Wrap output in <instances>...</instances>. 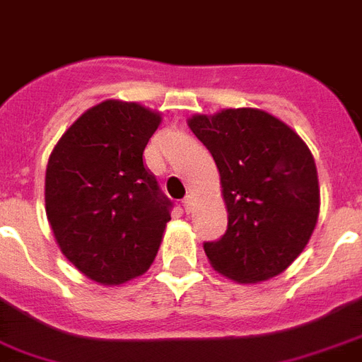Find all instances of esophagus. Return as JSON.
Returning a JSON list of instances; mask_svg holds the SVG:
<instances>
[{
  "instance_id": "1",
  "label": "esophagus",
  "mask_w": 362,
  "mask_h": 362,
  "mask_svg": "<svg viewBox=\"0 0 362 362\" xmlns=\"http://www.w3.org/2000/svg\"><path fill=\"white\" fill-rule=\"evenodd\" d=\"M182 206H184V211L186 212H189L193 209V197L192 195H186V197H184V201H182Z\"/></svg>"
}]
</instances>
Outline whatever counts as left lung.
Returning a JSON list of instances; mask_svg holds the SVG:
<instances>
[{"label": "left lung", "mask_w": 362, "mask_h": 362, "mask_svg": "<svg viewBox=\"0 0 362 362\" xmlns=\"http://www.w3.org/2000/svg\"><path fill=\"white\" fill-rule=\"evenodd\" d=\"M193 134L212 153L228 230L203 245L212 267L237 283H260L296 260L319 216L310 148L291 127L255 107L193 115Z\"/></svg>", "instance_id": "left-lung-1"}]
</instances>
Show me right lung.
I'll return each mask as SVG.
<instances>
[{
	"label": "right lung",
	"mask_w": 362,
	"mask_h": 362,
	"mask_svg": "<svg viewBox=\"0 0 362 362\" xmlns=\"http://www.w3.org/2000/svg\"><path fill=\"white\" fill-rule=\"evenodd\" d=\"M161 115L136 102L87 110L54 146L45 211L62 255L89 279L121 285L151 266L173 203L146 169Z\"/></svg>",
	"instance_id": "add662e5"
}]
</instances>
